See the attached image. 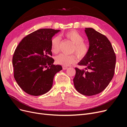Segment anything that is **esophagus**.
Masks as SVG:
<instances>
[{"instance_id":"1","label":"esophagus","mask_w":127,"mask_h":127,"mask_svg":"<svg viewBox=\"0 0 127 127\" xmlns=\"http://www.w3.org/2000/svg\"><path fill=\"white\" fill-rule=\"evenodd\" d=\"M63 69H64V70H66L68 69V67H66V66H63Z\"/></svg>"}]
</instances>
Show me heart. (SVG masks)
Instances as JSON below:
<instances>
[{"label": "heart", "instance_id": "1", "mask_svg": "<svg viewBox=\"0 0 127 127\" xmlns=\"http://www.w3.org/2000/svg\"><path fill=\"white\" fill-rule=\"evenodd\" d=\"M64 36L70 40L74 44L72 48V52H75L80 59L85 57L88 52V45L83 42L84 37L76 31H70L65 33ZM60 39L58 36L53 37L51 41V51L53 53H57L59 51ZM56 63L63 66H69L74 64L76 61V57L74 55H67L61 53L55 57Z\"/></svg>", "mask_w": 127, "mask_h": 127}]
</instances>
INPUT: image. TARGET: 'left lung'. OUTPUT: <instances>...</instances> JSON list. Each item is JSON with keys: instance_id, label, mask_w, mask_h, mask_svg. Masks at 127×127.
<instances>
[{"instance_id": "left-lung-1", "label": "left lung", "mask_w": 127, "mask_h": 127, "mask_svg": "<svg viewBox=\"0 0 127 127\" xmlns=\"http://www.w3.org/2000/svg\"><path fill=\"white\" fill-rule=\"evenodd\" d=\"M85 32L89 41V50L78 64L85 68H75L73 81L79 93L92 96L104 90L113 78L116 56L111 42L105 35L93 28H85Z\"/></svg>"}]
</instances>
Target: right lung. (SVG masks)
<instances>
[{
  "label": "right lung",
  "instance_id": "obj_1",
  "mask_svg": "<svg viewBox=\"0 0 127 127\" xmlns=\"http://www.w3.org/2000/svg\"><path fill=\"white\" fill-rule=\"evenodd\" d=\"M60 30L42 29L24 37L13 57L14 76L18 85L26 93L39 96L51 88L56 73L62 70L53 64L51 41Z\"/></svg>",
  "mask_w": 127,
  "mask_h": 127
}]
</instances>
